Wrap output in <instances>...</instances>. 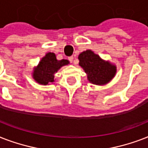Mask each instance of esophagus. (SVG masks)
Wrapping results in <instances>:
<instances>
[{"label": "esophagus", "mask_w": 148, "mask_h": 148, "mask_svg": "<svg viewBox=\"0 0 148 148\" xmlns=\"http://www.w3.org/2000/svg\"><path fill=\"white\" fill-rule=\"evenodd\" d=\"M74 56H71V57H69V58H68V60H69L70 62H72V61L74 60Z\"/></svg>", "instance_id": "34e87169"}]
</instances>
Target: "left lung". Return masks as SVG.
Masks as SVG:
<instances>
[{
  "label": "left lung",
  "mask_w": 148,
  "mask_h": 148,
  "mask_svg": "<svg viewBox=\"0 0 148 148\" xmlns=\"http://www.w3.org/2000/svg\"><path fill=\"white\" fill-rule=\"evenodd\" d=\"M79 65L88 74L90 83L103 85L108 83L114 77L116 67L110 63L103 61L97 54L90 50L84 51L78 57Z\"/></svg>",
  "instance_id": "8db88e82"
}]
</instances>
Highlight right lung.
Here are the masks:
<instances>
[{"mask_svg":"<svg viewBox=\"0 0 148 148\" xmlns=\"http://www.w3.org/2000/svg\"><path fill=\"white\" fill-rule=\"evenodd\" d=\"M69 64L67 60H58L53 53H47L45 57L41 59L39 64L33 73V77L38 83L46 85L48 83L53 82V74L60 67Z\"/></svg>","mask_w":148,"mask_h":148,"instance_id":"1","label":"right lung"}]
</instances>
